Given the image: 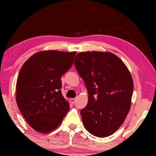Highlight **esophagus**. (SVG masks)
Segmentation results:
<instances>
[{"mask_svg": "<svg viewBox=\"0 0 156 156\" xmlns=\"http://www.w3.org/2000/svg\"><path fill=\"white\" fill-rule=\"evenodd\" d=\"M69 101L72 104H74V103H75V101H76V99H74V98H72V99H69Z\"/></svg>", "mask_w": 156, "mask_h": 156, "instance_id": "1", "label": "esophagus"}]
</instances>
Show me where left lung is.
<instances>
[{
    "mask_svg": "<svg viewBox=\"0 0 156 156\" xmlns=\"http://www.w3.org/2000/svg\"><path fill=\"white\" fill-rule=\"evenodd\" d=\"M74 64L89 94L80 112L85 129L97 137L112 135L131 107L133 82L129 69L116 55L105 52H80Z\"/></svg>",
    "mask_w": 156,
    "mask_h": 156,
    "instance_id": "1",
    "label": "left lung"
}]
</instances>
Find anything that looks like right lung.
<instances>
[{
  "label": "right lung",
  "mask_w": 156,
  "mask_h": 156,
  "mask_svg": "<svg viewBox=\"0 0 156 156\" xmlns=\"http://www.w3.org/2000/svg\"><path fill=\"white\" fill-rule=\"evenodd\" d=\"M76 52L42 51L24 63L16 84V102L27 123L48 133L61 124L69 110L62 94V76L73 65Z\"/></svg>",
  "instance_id": "add662e5"
}]
</instances>
